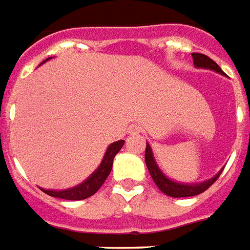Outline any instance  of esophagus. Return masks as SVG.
Here are the masks:
<instances>
[{
  "label": "esophagus",
  "instance_id": "34e87169",
  "mask_svg": "<svg viewBox=\"0 0 250 250\" xmlns=\"http://www.w3.org/2000/svg\"><path fill=\"white\" fill-rule=\"evenodd\" d=\"M127 133L131 135H139L143 133V129L139 124H131L130 126L127 127Z\"/></svg>",
  "mask_w": 250,
  "mask_h": 250
}]
</instances>
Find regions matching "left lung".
I'll return each mask as SVG.
<instances>
[{"mask_svg": "<svg viewBox=\"0 0 250 250\" xmlns=\"http://www.w3.org/2000/svg\"><path fill=\"white\" fill-rule=\"evenodd\" d=\"M192 58L193 63H195L196 67H200V68H209L213 69V71L219 72V73H223L222 69L219 68V65L217 64L213 59H210L209 57L204 55V54L193 53ZM145 160L146 165L148 167L149 174L152 177L153 182L156 183L157 187H159L164 193H167V196L171 197H189L195 196V195H199V193L207 191V189L209 188L219 177V174H217L214 178L209 179V181L204 182V183H200V185H181V183L170 181V179L167 178V177L163 174V171L160 170L159 167H157V164L156 161H155V159H153L152 151H151V147L148 146V143L146 146Z\"/></svg>", "mask_w": 250, "mask_h": 250, "instance_id": "obj_1", "label": "left lung"}]
</instances>
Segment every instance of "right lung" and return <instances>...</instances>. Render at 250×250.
I'll list each match as a JSON object with an SVG mask.
<instances>
[{"label": "right lung", "instance_id": "right-lung-1", "mask_svg": "<svg viewBox=\"0 0 250 250\" xmlns=\"http://www.w3.org/2000/svg\"><path fill=\"white\" fill-rule=\"evenodd\" d=\"M46 61H49V58H47ZM124 142L125 141L121 139V141L115 142V143H112V145L109 146L108 148H107V151H105L104 157L102 160L101 167L94 171L93 174H91V177H89L86 181L83 182V183H81L80 186H77V187L64 189V191H53V189L43 188H41V191L47 193L49 196L59 197V199H64V200H83V199H87V197L97 192L98 189L101 188V186L104 183V181L107 179L108 174L111 173L113 159H115L116 153L121 149V147L124 146Z\"/></svg>", "mask_w": 250, "mask_h": 250}]
</instances>
